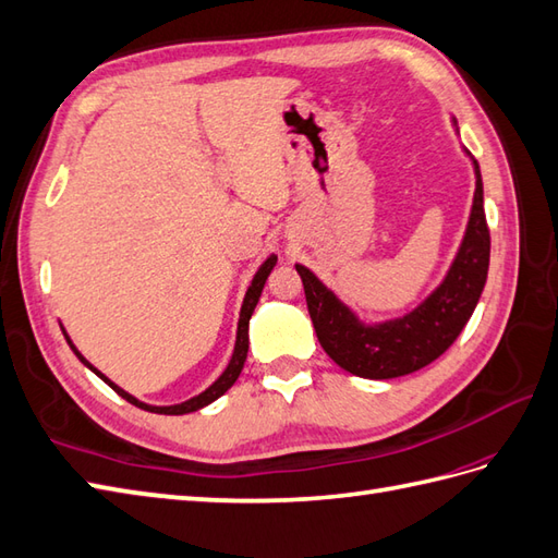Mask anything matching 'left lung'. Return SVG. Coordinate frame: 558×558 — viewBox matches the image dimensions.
<instances>
[{"label": "left lung", "mask_w": 558, "mask_h": 558, "mask_svg": "<svg viewBox=\"0 0 558 558\" xmlns=\"http://www.w3.org/2000/svg\"><path fill=\"white\" fill-rule=\"evenodd\" d=\"M473 172V206L454 260L440 287L407 315L364 324L305 265H295L319 343L341 369L376 381L407 376L438 360L457 341L478 305L490 267V229L485 222L483 180L475 160Z\"/></svg>", "instance_id": "1"}]
</instances>
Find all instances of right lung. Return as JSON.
I'll return each instance as SVG.
<instances>
[{
    "instance_id": "1",
    "label": "right lung",
    "mask_w": 558,
    "mask_h": 558,
    "mask_svg": "<svg viewBox=\"0 0 558 558\" xmlns=\"http://www.w3.org/2000/svg\"><path fill=\"white\" fill-rule=\"evenodd\" d=\"M275 265H277V255H269L267 260H265L260 267H257V271H255V277H253L251 287H248V291H246V298H243L241 315H239V326H236V343H234L232 360H229L227 369L220 374V378H217V381H215L213 386H208L206 390L198 392V396H194L192 400H186V402L168 404V407H156V404H146V402L137 400L134 396H130L128 390H122L120 386H116V384L111 381V378H106V376L97 369V366H92L83 355H80V350L71 343V338H68L65 331H63V336H65L68 345H71V350L77 355V360L83 362V364L87 366V369H92L94 374H97V376L101 378L104 384L111 386L120 398H125V400L132 402L134 407H140V410L154 412V414H174V416H177V414H189V412L203 410V407H206V404H210V402H215L220 396H225V392L234 386V381H236L241 369H243V362H246V355H248V322H251V315H253V310H255L257 301H260V293H263V289H265V281H267V277H269V271L275 269ZM61 329H63V326H61Z\"/></svg>"
}]
</instances>
